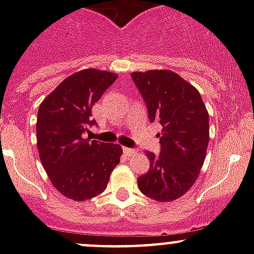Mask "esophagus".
<instances>
[{"instance_id":"obj_1","label":"esophagus","mask_w":254,"mask_h":254,"mask_svg":"<svg viewBox=\"0 0 254 254\" xmlns=\"http://www.w3.org/2000/svg\"><path fill=\"white\" fill-rule=\"evenodd\" d=\"M123 151H124L125 155H127V156L135 155V153L137 152V151L135 150V148H130V147H124V148H123Z\"/></svg>"}]
</instances>
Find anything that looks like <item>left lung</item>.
Returning <instances> with one entry per match:
<instances>
[{
    "label": "left lung",
    "mask_w": 254,
    "mask_h": 254,
    "mask_svg": "<svg viewBox=\"0 0 254 254\" xmlns=\"http://www.w3.org/2000/svg\"><path fill=\"white\" fill-rule=\"evenodd\" d=\"M158 132L161 152H146L147 173L137 178L140 191L157 201H172L191 188L205 161L209 114L198 89L170 70L132 72Z\"/></svg>",
    "instance_id": "obj_1"
}]
</instances>
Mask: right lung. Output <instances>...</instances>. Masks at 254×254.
<instances>
[{
  "mask_svg": "<svg viewBox=\"0 0 254 254\" xmlns=\"http://www.w3.org/2000/svg\"><path fill=\"white\" fill-rule=\"evenodd\" d=\"M117 73L86 68L64 79L42 102L37 119V146L53 186L66 198L84 201L103 193L123 153L118 143L86 139L96 125L92 107Z\"/></svg>",
  "mask_w": 254,
  "mask_h": 254,
  "instance_id": "obj_1",
  "label": "right lung"
}]
</instances>
